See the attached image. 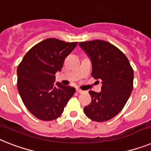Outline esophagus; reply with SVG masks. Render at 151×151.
<instances>
[{
    "label": "esophagus",
    "instance_id": "1",
    "mask_svg": "<svg viewBox=\"0 0 151 151\" xmlns=\"http://www.w3.org/2000/svg\"><path fill=\"white\" fill-rule=\"evenodd\" d=\"M76 92H77V93H81V94H82V93H85V91L82 90V89H76Z\"/></svg>",
    "mask_w": 151,
    "mask_h": 151
}]
</instances>
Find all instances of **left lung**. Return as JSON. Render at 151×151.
<instances>
[{
  "instance_id": "obj_1",
  "label": "left lung",
  "mask_w": 151,
  "mask_h": 151,
  "mask_svg": "<svg viewBox=\"0 0 151 151\" xmlns=\"http://www.w3.org/2000/svg\"><path fill=\"white\" fill-rule=\"evenodd\" d=\"M90 57L92 76L102 80L100 93L89 91L92 102L84 107L85 114L96 122L111 119L121 111L131 94L134 69L123 52L103 40L79 42Z\"/></svg>"
}]
</instances>
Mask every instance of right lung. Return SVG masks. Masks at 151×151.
<instances>
[{"instance_id": "add662e5", "label": "right lung", "mask_w": 151, "mask_h": 151, "mask_svg": "<svg viewBox=\"0 0 151 151\" xmlns=\"http://www.w3.org/2000/svg\"><path fill=\"white\" fill-rule=\"evenodd\" d=\"M78 42L47 38L33 46L17 67L18 93L28 111L43 121L59 117L76 89L57 83L55 73Z\"/></svg>"}]
</instances>
